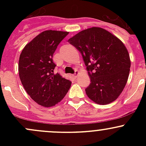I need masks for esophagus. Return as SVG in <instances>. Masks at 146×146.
Returning <instances> with one entry per match:
<instances>
[{"label": "esophagus", "mask_w": 146, "mask_h": 146, "mask_svg": "<svg viewBox=\"0 0 146 146\" xmlns=\"http://www.w3.org/2000/svg\"><path fill=\"white\" fill-rule=\"evenodd\" d=\"M78 73H79L78 71V70H76V72H75V73L73 75V76H74L75 78H76L78 76Z\"/></svg>", "instance_id": "34e87169"}]
</instances>
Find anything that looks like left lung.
<instances>
[{
  "instance_id": "8db88e82",
  "label": "left lung",
  "mask_w": 146,
  "mask_h": 146,
  "mask_svg": "<svg viewBox=\"0 0 146 146\" xmlns=\"http://www.w3.org/2000/svg\"><path fill=\"white\" fill-rule=\"evenodd\" d=\"M80 52L90 84L88 98L99 104L112 102L123 91L130 71L131 61L124 44L100 27L81 31L68 40Z\"/></svg>"
}]
</instances>
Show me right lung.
<instances>
[{
    "mask_svg": "<svg viewBox=\"0 0 146 146\" xmlns=\"http://www.w3.org/2000/svg\"><path fill=\"white\" fill-rule=\"evenodd\" d=\"M67 32L47 30L34 38L25 46L19 59L20 80L28 95L43 107L59 102L68 91L71 81L54 73L56 65L53 55Z\"/></svg>",
    "mask_w": 146,
    "mask_h": 146,
    "instance_id": "add662e5",
    "label": "right lung"
}]
</instances>
